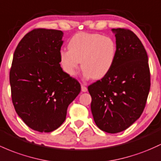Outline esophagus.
<instances>
[{"instance_id":"obj_1","label":"esophagus","mask_w":161,"mask_h":161,"mask_svg":"<svg viewBox=\"0 0 161 161\" xmlns=\"http://www.w3.org/2000/svg\"><path fill=\"white\" fill-rule=\"evenodd\" d=\"M81 88H82V92H86L88 91L87 87H86L84 85H82V86H81Z\"/></svg>"}]
</instances>
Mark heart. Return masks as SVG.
Here are the masks:
<instances>
[{"instance_id": "heart-1", "label": "heart", "mask_w": 161, "mask_h": 161, "mask_svg": "<svg viewBox=\"0 0 161 161\" xmlns=\"http://www.w3.org/2000/svg\"><path fill=\"white\" fill-rule=\"evenodd\" d=\"M69 50L61 49L59 64L68 75H76L81 63L86 79H101L111 71L117 56V45L110 36L81 32L68 43Z\"/></svg>"}]
</instances>
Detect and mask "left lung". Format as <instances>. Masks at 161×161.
<instances>
[{
  "mask_svg": "<svg viewBox=\"0 0 161 161\" xmlns=\"http://www.w3.org/2000/svg\"><path fill=\"white\" fill-rule=\"evenodd\" d=\"M117 56L111 71L88 87L91 110L97 126L115 134L129 128L142 114L151 87L148 57L131 31L112 29Z\"/></svg>",
  "mask_w": 161,
  "mask_h": 161,
  "instance_id": "obj_1",
  "label": "left lung"
}]
</instances>
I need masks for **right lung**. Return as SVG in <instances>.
<instances>
[{"mask_svg": "<svg viewBox=\"0 0 161 161\" xmlns=\"http://www.w3.org/2000/svg\"><path fill=\"white\" fill-rule=\"evenodd\" d=\"M63 33L34 29L20 40L10 71L16 112L28 127L51 132L64 122L69 105L81 91L79 82L63 72L59 53Z\"/></svg>", "mask_w": 161, "mask_h": 161, "instance_id": "add662e5", "label": "right lung"}]
</instances>
